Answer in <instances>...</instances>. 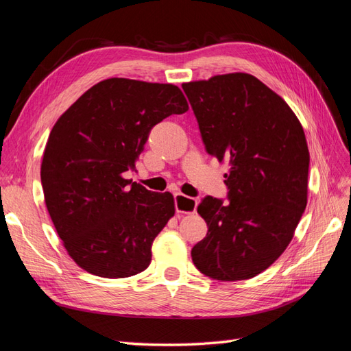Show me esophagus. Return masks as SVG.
<instances>
[{
  "label": "esophagus",
  "mask_w": 351,
  "mask_h": 351,
  "mask_svg": "<svg viewBox=\"0 0 351 351\" xmlns=\"http://www.w3.org/2000/svg\"><path fill=\"white\" fill-rule=\"evenodd\" d=\"M175 208L178 213H182V215L195 213L197 199L191 198V197H186L181 193H176L175 194Z\"/></svg>",
  "instance_id": "esophagus-1"
}]
</instances>
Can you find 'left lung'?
<instances>
[{"mask_svg": "<svg viewBox=\"0 0 351 351\" xmlns=\"http://www.w3.org/2000/svg\"><path fill=\"white\" fill-rule=\"evenodd\" d=\"M206 152L228 160V202L204 197L207 235L193 250L217 281L262 274L284 253L307 204L308 148L302 123L272 89L248 73L182 84Z\"/></svg>", "mask_w": 351, "mask_h": 351, "instance_id": "8db88e82", "label": "left lung"}]
</instances>
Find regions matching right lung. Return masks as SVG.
I'll return each instance as SVG.
<instances>
[{
  "label": "right lung",
  "mask_w": 351,
  "mask_h": 351,
  "mask_svg": "<svg viewBox=\"0 0 351 351\" xmlns=\"http://www.w3.org/2000/svg\"><path fill=\"white\" fill-rule=\"evenodd\" d=\"M186 110L172 84L112 77L56 122L41 165L45 204L69 256L86 272L128 278L152 262L154 238L175 215L173 195L123 173L135 170L149 131Z\"/></svg>",
  "instance_id": "obj_1"
}]
</instances>
